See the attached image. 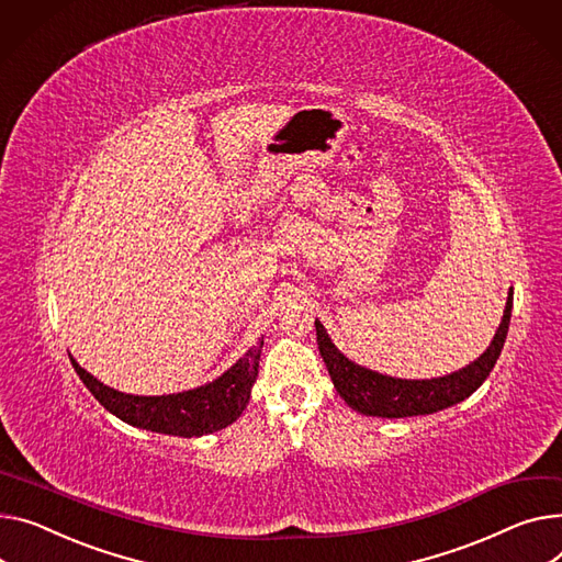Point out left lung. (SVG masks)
<instances>
[{
    "mask_svg": "<svg viewBox=\"0 0 562 562\" xmlns=\"http://www.w3.org/2000/svg\"><path fill=\"white\" fill-rule=\"evenodd\" d=\"M510 310H513V286L508 291L504 318L493 336L488 350H485L470 366L452 372V375L436 378V380H400V378H389V375H382V372L357 366L331 344L321 321H316V341L336 393L348 402V406L359 411V414L378 416V418L427 416L463 402L485 382V378L491 375V370L495 368L506 341Z\"/></svg>",
    "mask_w": 562,
    "mask_h": 562,
    "instance_id": "obj_1",
    "label": "left lung"
}]
</instances>
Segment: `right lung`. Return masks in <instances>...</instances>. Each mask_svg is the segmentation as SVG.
Returning a JSON list of instances; mask_svg holds the SVG:
<instances>
[{
    "instance_id": "obj_1",
    "label": "right lung",
    "mask_w": 562,
    "mask_h": 562,
    "mask_svg": "<svg viewBox=\"0 0 562 562\" xmlns=\"http://www.w3.org/2000/svg\"><path fill=\"white\" fill-rule=\"evenodd\" d=\"M265 341L252 346L233 368L214 382L173 395H128L101 384L88 370L71 359L74 370L103 408L120 420L169 436L194 438L233 425L250 400L257 380L259 355Z\"/></svg>"
}]
</instances>
